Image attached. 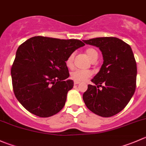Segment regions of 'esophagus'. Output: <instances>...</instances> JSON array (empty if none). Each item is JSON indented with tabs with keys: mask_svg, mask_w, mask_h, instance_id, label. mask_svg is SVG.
Instances as JSON below:
<instances>
[{
	"mask_svg": "<svg viewBox=\"0 0 146 146\" xmlns=\"http://www.w3.org/2000/svg\"><path fill=\"white\" fill-rule=\"evenodd\" d=\"M80 83V82H78V81H74V85H78Z\"/></svg>",
	"mask_w": 146,
	"mask_h": 146,
	"instance_id": "esophagus-1",
	"label": "esophagus"
}]
</instances>
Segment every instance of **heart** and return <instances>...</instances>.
<instances>
[{
    "instance_id": "heart-1",
    "label": "heart",
    "mask_w": 146,
    "mask_h": 146,
    "mask_svg": "<svg viewBox=\"0 0 146 146\" xmlns=\"http://www.w3.org/2000/svg\"><path fill=\"white\" fill-rule=\"evenodd\" d=\"M86 53L87 56H88L89 58L94 61L96 60L98 58V52L96 51V49L93 48H89L86 50ZM75 53H72L70 56L68 57L67 60H66V63L68 68H72L73 67V60H74ZM93 75V72L90 70H80V69H76L72 71L70 73V78L75 81L78 82H82L85 81L87 80L88 78L90 77Z\"/></svg>"
}]
</instances>
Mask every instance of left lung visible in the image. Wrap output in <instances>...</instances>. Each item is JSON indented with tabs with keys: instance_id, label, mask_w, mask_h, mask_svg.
<instances>
[{
	"instance_id": "8db88e82",
	"label": "left lung",
	"mask_w": 146,
	"mask_h": 146,
	"mask_svg": "<svg viewBox=\"0 0 146 146\" xmlns=\"http://www.w3.org/2000/svg\"><path fill=\"white\" fill-rule=\"evenodd\" d=\"M83 42L99 48L103 63L91 80L97 87L88 85L83 99L95 114L111 117L122 111L135 93L137 66L133 53L129 45L118 38H96Z\"/></svg>"
}]
</instances>
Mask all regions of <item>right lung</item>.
<instances>
[{
    "instance_id": "1",
    "label": "right lung",
    "mask_w": 146,
    "mask_h": 146,
    "mask_svg": "<svg viewBox=\"0 0 146 146\" xmlns=\"http://www.w3.org/2000/svg\"><path fill=\"white\" fill-rule=\"evenodd\" d=\"M83 46L76 39L35 36L18 47L11 68L13 89L27 111L47 118L63 108L73 87L66 61Z\"/></svg>"
}]
</instances>
